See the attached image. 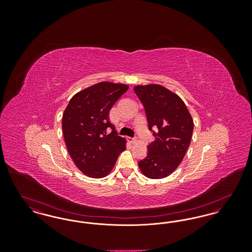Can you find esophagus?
Here are the masks:
<instances>
[{"label": "esophagus", "mask_w": 252, "mask_h": 252, "mask_svg": "<svg viewBox=\"0 0 252 252\" xmlns=\"http://www.w3.org/2000/svg\"><path fill=\"white\" fill-rule=\"evenodd\" d=\"M127 140H128V142H129V143H131V144H134V143H136V142H137V140H136L135 138H131V137H128V138H127Z\"/></svg>", "instance_id": "obj_1"}]
</instances>
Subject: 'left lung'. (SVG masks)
I'll return each mask as SVG.
<instances>
[{
    "label": "left lung",
    "instance_id": "obj_1",
    "mask_svg": "<svg viewBox=\"0 0 252 252\" xmlns=\"http://www.w3.org/2000/svg\"><path fill=\"white\" fill-rule=\"evenodd\" d=\"M134 92L144 105L149 129L158 130L139 168L149 179L166 178L179 167L191 144L192 116L180 96L161 85H139Z\"/></svg>",
    "mask_w": 252,
    "mask_h": 252
}]
</instances>
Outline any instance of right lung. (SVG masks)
I'll return each instance as SVG.
<instances>
[{
	"label": "right lung",
	"mask_w": 252,
	"mask_h": 252,
	"mask_svg": "<svg viewBox=\"0 0 252 252\" xmlns=\"http://www.w3.org/2000/svg\"><path fill=\"white\" fill-rule=\"evenodd\" d=\"M128 86L103 81L75 94L62 116L64 141L72 161L93 179L108 176L124 150L126 140L109 122V110ZM114 131L106 134V128Z\"/></svg>",
	"instance_id": "1"
}]
</instances>
